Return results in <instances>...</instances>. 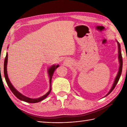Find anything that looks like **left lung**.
<instances>
[{"mask_svg": "<svg viewBox=\"0 0 127 127\" xmlns=\"http://www.w3.org/2000/svg\"><path fill=\"white\" fill-rule=\"evenodd\" d=\"M116 41H117V45H118V61H119V63H120V66H119V69H118V71L117 75H116V77L114 82L113 83L112 86L111 88L110 89V91L109 92V93H107L106 95H105L104 97L106 96L109 95V94L111 92L114 90V89L115 88L116 86L117 83H118V81H119V79L120 78V76L121 75V73H122V66H123V59H122V53H121V46L120 43L117 41V40H116Z\"/></svg>", "mask_w": 127, "mask_h": 127, "instance_id": "8db88e82", "label": "left lung"}]
</instances>
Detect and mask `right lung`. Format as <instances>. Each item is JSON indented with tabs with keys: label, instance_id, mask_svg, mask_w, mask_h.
Wrapping results in <instances>:
<instances>
[{
	"label": "right lung",
	"instance_id": "obj_1",
	"mask_svg": "<svg viewBox=\"0 0 127 127\" xmlns=\"http://www.w3.org/2000/svg\"><path fill=\"white\" fill-rule=\"evenodd\" d=\"M7 58H8V55H7V53H6V57H5V61H4V76H5V80H6V82L7 83L8 86H9V87L10 88V90L11 91V92H12V93L14 94V95L17 97L18 99L21 100L29 102V103H36V102H38L42 101V100H44V99L46 98V97L48 95V94L50 93L51 91V81H52V78L53 76V75L54 74V72H55V71L56 70V69L59 66L58 64H57V65H53L48 69L47 72H48V76H49V79H50V80H49L50 81V90L48 91V92L47 93H46L45 95L40 97V98L33 99V98H29V97L24 95L22 93L19 92L16 90L14 87H13V85L11 84V82L10 81L9 77H8L7 72Z\"/></svg>",
	"mask_w": 127,
	"mask_h": 127
}]
</instances>
